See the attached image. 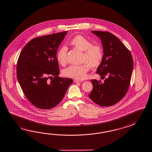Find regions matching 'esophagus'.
Here are the masks:
<instances>
[{
  "label": "esophagus",
  "mask_w": 152,
  "mask_h": 152,
  "mask_svg": "<svg viewBox=\"0 0 152 152\" xmlns=\"http://www.w3.org/2000/svg\"><path fill=\"white\" fill-rule=\"evenodd\" d=\"M75 83H81L82 82V81H80V80H75L74 81Z\"/></svg>",
  "instance_id": "obj_1"
}]
</instances>
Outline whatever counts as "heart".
Masks as SVG:
<instances>
[{
    "instance_id": "b5f03b06",
    "label": "heart",
    "mask_w": 152,
    "mask_h": 152,
    "mask_svg": "<svg viewBox=\"0 0 152 152\" xmlns=\"http://www.w3.org/2000/svg\"><path fill=\"white\" fill-rule=\"evenodd\" d=\"M72 46L83 52L82 60L85 64L81 65H71L63 71V75L68 77L83 80L86 77L89 67L95 68L100 64L103 57L102 50L100 46L93 45L92 42L83 36L78 35L70 41ZM67 48L61 47L58 51L57 59L59 64L65 65L66 63Z\"/></svg>"
}]
</instances>
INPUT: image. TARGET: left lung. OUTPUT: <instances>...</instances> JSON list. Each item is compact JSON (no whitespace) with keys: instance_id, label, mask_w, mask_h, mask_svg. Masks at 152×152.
<instances>
[{"instance_id":"1","label":"left lung","mask_w":152,"mask_h":152,"mask_svg":"<svg viewBox=\"0 0 152 152\" xmlns=\"http://www.w3.org/2000/svg\"><path fill=\"white\" fill-rule=\"evenodd\" d=\"M100 38L104 56L96 73L101 77L107 76L103 83L91 80L93 89L89 97L101 106L115 105L125 96L128 90L133 59L130 51L118 37L108 31H91Z\"/></svg>"}]
</instances>
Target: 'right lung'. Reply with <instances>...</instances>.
Here are the masks:
<instances>
[{"mask_svg": "<svg viewBox=\"0 0 152 152\" xmlns=\"http://www.w3.org/2000/svg\"><path fill=\"white\" fill-rule=\"evenodd\" d=\"M67 32L35 37L26 45L20 54L17 79L27 99L36 107L53 108L72 83L71 78L58 76L57 51Z\"/></svg>", "mask_w": 152, "mask_h": 152, "instance_id": "add662e5", "label": "right lung"}]
</instances>
